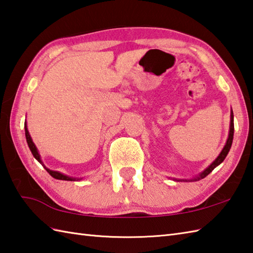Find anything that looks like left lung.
Here are the masks:
<instances>
[{
  "label": "left lung",
  "mask_w": 253,
  "mask_h": 253,
  "mask_svg": "<svg viewBox=\"0 0 253 253\" xmlns=\"http://www.w3.org/2000/svg\"><path fill=\"white\" fill-rule=\"evenodd\" d=\"M233 138H234V113H233V110H231V113H230V126H229V134H228L227 142H226L224 148L221 149V152H220L219 155L217 156V158H216L215 161H214L212 164H211L208 168H206V169L204 170V171L201 172L197 178L191 179V180H195V181H197V180H200V179H203V178H205L206 176H208L209 173H211V172L213 171L214 168H216V167L218 166L219 164L223 163V162H224V159L226 158V156H227V154H228L229 149H230V147H231V144H233ZM174 180H177V179H174ZM178 181H183V180H181V179H178ZM185 181H187V180H185Z\"/></svg>",
  "instance_id": "obj_1"
}]
</instances>
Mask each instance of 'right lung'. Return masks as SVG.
<instances>
[{
    "label": "right lung",
    "mask_w": 253,
    "mask_h": 253,
    "mask_svg": "<svg viewBox=\"0 0 253 253\" xmlns=\"http://www.w3.org/2000/svg\"><path fill=\"white\" fill-rule=\"evenodd\" d=\"M25 135H26V140H27V144H28V146H29V149H30V151H32L34 157H35L36 159H37V161H38L41 165H42V166L45 168V170H47V171L51 174V176H52V177L55 178V179H59V180H66V181H75V180H80L79 178H72V177L66 176V174L61 173V172H59V171H54V170H50L49 168H47V167L44 166L42 161H41V158H40V155H39V153H38V149H37V147H36L35 143H34L33 140H32V136H30V134H29V132H28L27 125H26V123H25Z\"/></svg>",
    "instance_id": "add662e5"
}]
</instances>
